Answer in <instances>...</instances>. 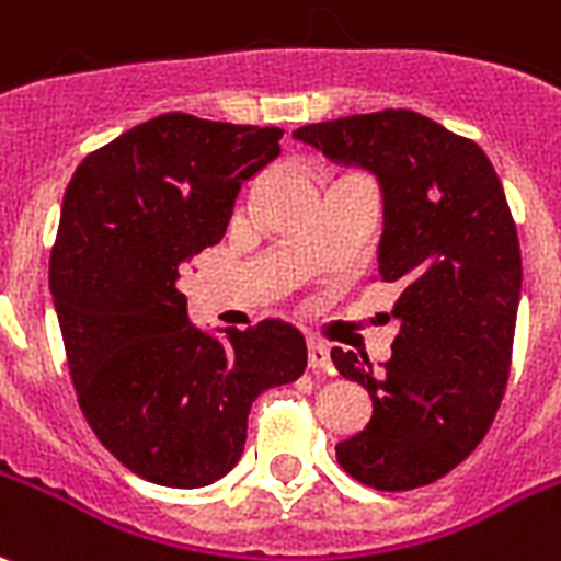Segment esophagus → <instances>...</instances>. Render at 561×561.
Masks as SVG:
<instances>
[{"label": "esophagus", "instance_id": "34e87169", "mask_svg": "<svg viewBox=\"0 0 561 561\" xmlns=\"http://www.w3.org/2000/svg\"><path fill=\"white\" fill-rule=\"evenodd\" d=\"M309 367L311 370H329L332 358H329V347L320 341H309Z\"/></svg>", "mask_w": 561, "mask_h": 561}]
</instances>
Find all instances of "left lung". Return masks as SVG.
Instances as JSON below:
<instances>
[{
    "instance_id": "8db88e82",
    "label": "left lung",
    "mask_w": 561,
    "mask_h": 561,
    "mask_svg": "<svg viewBox=\"0 0 561 561\" xmlns=\"http://www.w3.org/2000/svg\"><path fill=\"white\" fill-rule=\"evenodd\" d=\"M294 138L374 173L379 279L400 288L382 367L332 350L374 400L370 423L335 447L337 465L379 491L430 485L477 450L506 391L520 247L503 185L473 140L405 108L311 123Z\"/></svg>"
}]
</instances>
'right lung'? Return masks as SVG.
<instances>
[{"mask_svg":"<svg viewBox=\"0 0 561 561\" xmlns=\"http://www.w3.org/2000/svg\"><path fill=\"white\" fill-rule=\"evenodd\" d=\"M282 128L161 114L72 173L49 288L79 405L140 480L203 489L238 465L255 397L306 370L282 320L224 329L187 318L179 273L226 232L247 179L279 156Z\"/></svg>","mask_w":561,"mask_h":561,"instance_id":"right-lung-1","label":"right lung"}]
</instances>
